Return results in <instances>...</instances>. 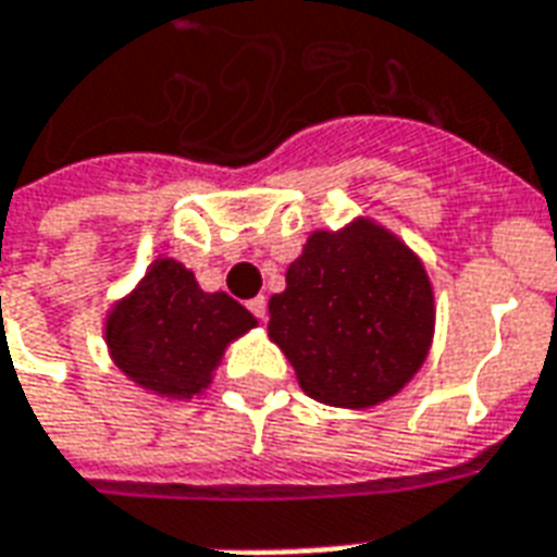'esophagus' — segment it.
<instances>
[{
    "instance_id": "1",
    "label": "esophagus",
    "mask_w": 557,
    "mask_h": 557,
    "mask_svg": "<svg viewBox=\"0 0 557 557\" xmlns=\"http://www.w3.org/2000/svg\"><path fill=\"white\" fill-rule=\"evenodd\" d=\"M247 310L253 312L257 319H265V315H268V300L262 298V295H257V298L247 300Z\"/></svg>"
}]
</instances>
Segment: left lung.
<instances>
[{
	"label": "left lung",
	"mask_w": 557,
	"mask_h": 557,
	"mask_svg": "<svg viewBox=\"0 0 557 557\" xmlns=\"http://www.w3.org/2000/svg\"><path fill=\"white\" fill-rule=\"evenodd\" d=\"M268 312L300 389L333 407H372L398 393L434 333L425 268L372 221L312 233Z\"/></svg>",
	"instance_id": "obj_1"
}]
</instances>
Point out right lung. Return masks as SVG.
Segmentation results:
<instances>
[{"label":"right lung","instance_id":"right-lung-1","mask_svg":"<svg viewBox=\"0 0 557 557\" xmlns=\"http://www.w3.org/2000/svg\"><path fill=\"white\" fill-rule=\"evenodd\" d=\"M253 324L257 319L226 292H203L183 262L159 259L111 310L106 342L138 386L191 398L209 386L226 345Z\"/></svg>","mask_w":557,"mask_h":557}]
</instances>
